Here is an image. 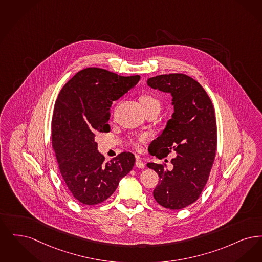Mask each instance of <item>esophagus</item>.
<instances>
[{
    "mask_svg": "<svg viewBox=\"0 0 262 262\" xmlns=\"http://www.w3.org/2000/svg\"><path fill=\"white\" fill-rule=\"evenodd\" d=\"M135 165H136L138 168H144V167H145V163H144L142 160H140L139 158H137Z\"/></svg>",
    "mask_w": 262,
    "mask_h": 262,
    "instance_id": "1",
    "label": "esophagus"
}]
</instances>
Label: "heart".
<instances>
[{
  "label": "heart",
  "instance_id": "heart-1",
  "mask_svg": "<svg viewBox=\"0 0 262 262\" xmlns=\"http://www.w3.org/2000/svg\"><path fill=\"white\" fill-rule=\"evenodd\" d=\"M140 102L142 103L144 110H145V108H148L149 106H158V107H160V102L159 101V99L156 98V97L152 96V95L146 94V95L141 96V97H140ZM145 140H146L145 137H141V138L139 139L140 142H144ZM134 145L138 146L137 143H134Z\"/></svg>",
  "mask_w": 262,
  "mask_h": 262
}]
</instances>
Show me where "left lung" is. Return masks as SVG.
I'll use <instances>...</instances> for the list:
<instances>
[{
    "label": "left lung",
    "instance_id": "obj_1",
    "mask_svg": "<svg viewBox=\"0 0 262 262\" xmlns=\"http://www.w3.org/2000/svg\"><path fill=\"white\" fill-rule=\"evenodd\" d=\"M147 83L152 89L170 93L174 105L166 127L149 145L150 155L160 160L176 152L172 170L165 164H147L160 176L154 198L165 208L181 209L199 199L208 180L217 145L214 108L202 85L186 74L158 75Z\"/></svg>",
    "mask_w": 262,
    "mask_h": 262
}]
</instances>
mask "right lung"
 Returning a JSON list of instances; mask_svg holds the SVG:
<instances>
[{"label":"right lung","instance_id":"obj_1","mask_svg":"<svg viewBox=\"0 0 262 262\" xmlns=\"http://www.w3.org/2000/svg\"><path fill=\"white\" fill-rule=\"evenodd\" d=\"M139 80V75L120 76L88 68L77 72L57 96L52 119L53 148L69 192L83 205L105 201L134 166L135 157L129 151L105 161L95 136L110 132L112 103Z\"/></svg>","mask_w":262,"mask_h":262}]
</instances>
